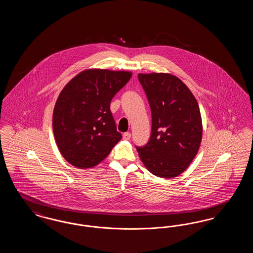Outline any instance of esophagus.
<instances>
[{"instance_id": "esophagus-1", "label": "esophagus", "mask_w": 253, "mask_h": 253, "mask_svg": "<svg viewBox=\"0 0 253 253\" xmlns=\"http://www.w3.org/2000/svg\"><path fill=\"white\" fill-rule=\"evenodd\" d=\"M130 138H131V133L130 132H124L123 133V139L130 140Z\"/></svg>"}]
</instances>
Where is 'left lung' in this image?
<instances>
[{
    "mask_svg": "<svg viewBox=\"0 0 253 253\" xmlns=\"http://www.w3.org/2000/svg\"><path fill=\"white\" fill-rule=\"evenodd\" d=\"M152 113V132L136 147L153 174L172 178L189 167L202 139V120L195 97L177 77L165 73L138 74Z\"/></svg>",
    "mask_w": 253,
    "mask_h": 253,
    "instance_id": "left-lung-1",
    "label": "left lung"
}]
</instances>
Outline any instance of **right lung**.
I'll return each instance as SVG.
<instances>
[{"label": "right lung", "mask_w": 253, "mask_h": 253, "mask_svg": "<svg viewBox=\"0 0 253 253\" xmlns=\"http://www.w3.org/2000/svg\"><path fill=\"white\" fill-rule=\"evenodd\" d=\"M131 77L127 71L89 69L60 92L53 113V132L60 154L73 166H96L121 140L110 104Z\"/></svg>", "instance_id": "add662e5"}]
</instances>
